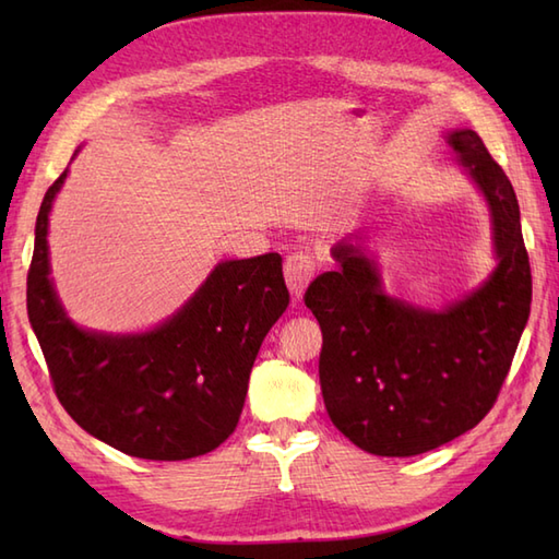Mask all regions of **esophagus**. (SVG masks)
<instances>
[{"mask_svg": "<svg viewBox=\"0 0 559 559\" xmlns=\"http://www.w3.org/2000/svg\"><path fill=\"white\" fill-rule=\"evenodd\" d=\"M283 273H286V283L295 298H302L305 288L310 286L314 278V261L305 252H293L286 257V264H283Z\"/></svg>", "mask_w": 559, "mask_h": 559, "instance_id": "esophagus-1", "label": "esophagus"}]
</instances>
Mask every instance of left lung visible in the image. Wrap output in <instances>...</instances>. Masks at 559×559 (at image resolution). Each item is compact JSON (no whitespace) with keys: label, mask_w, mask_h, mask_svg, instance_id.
Returning <instances> with one entry per match:
<instances>
[{"label":"left lung","mask_w":559,"mask_h":559,"mask_svg":"<svg viewBox=\"0 0 559 559\" xmlns=\"http://www.w3.org/2000/svg\"><path fill=\"white\" fill-rule=\"evenodd\" d=\"M449 144L492 211V276L466 300L427 312L384 295L362 249L338 242V269L305 290L324 338L319 384L329 418L377 456L423 454L476 427L528 322L533 283L514 187L476 132L461 129Z\"/></svg>","instance_id":"8db88e82"}]
</instances>
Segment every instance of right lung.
Masks as SVG:
<instances>
[{
	"label": "right lung",
	"instance_id": "1",
	"mask_svg": "<svg viewBox=\"0 0 559 559\" xmlns=\"http://www.w3.org/2000/svg\"><path fill=\"white\" fill-rule=\"evenodd\" d=\"M64 177L40 204L26 290L59 403L88 435L129 456L209 454L235 432L261 341L288 307L281 254L223 261L148 334H91L69 322L47 278V213Z\"/></svg>",
	"mask_w": 559,
	"mask_h": 559
}]
</instances>
